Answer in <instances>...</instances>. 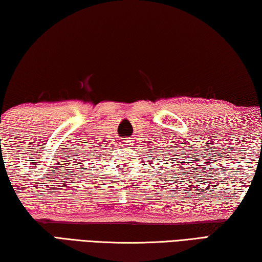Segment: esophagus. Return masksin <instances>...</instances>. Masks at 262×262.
<instances>
[{"mask_svg": "<svg viewBox=\"0 0 262 262\" xmlns=\"http://www.w3.org/2000/svg\"><path fill=\"white\" fill-rule=\"evenodd\" d=\"M123 142H125V144H126V145H128V144H129V142H130V141H126V140H125Z\"/></svg>", "mask_w": 262, "mask_h": 262, "instance_id": "1", "label": "esophagus"}]
</instances>
